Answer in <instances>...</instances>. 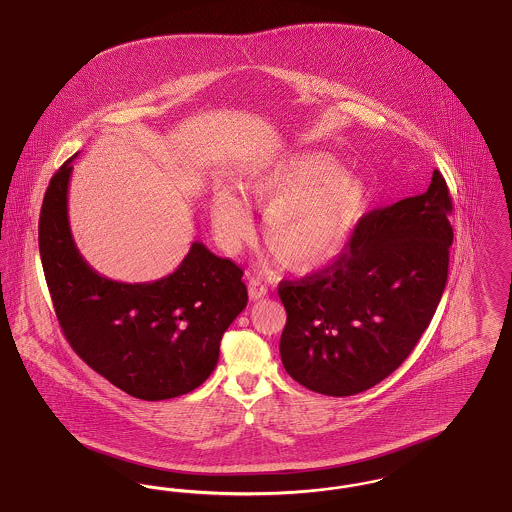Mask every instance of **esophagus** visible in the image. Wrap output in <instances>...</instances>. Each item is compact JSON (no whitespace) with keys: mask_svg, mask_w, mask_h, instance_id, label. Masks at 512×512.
Masks as SVG:
<instances>
[{"mask_svg":"<svg viewBox=\"0 0 512 512\" xmlns=\"http://www.w3.org/2000/svg\"><path fill=\"white\" fill-rule=\"evenodd\" d=\"M247 290H249V297L253 299V301H257V299H261V297H265L268 293V288L259 280V278H249V284H247Z\"/></svg>","mask_w":512,"mask_h":512,"instance_id":"1","label":"esophagus"}]
</instances>
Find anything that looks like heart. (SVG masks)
Instances as JSON below:
<instances>
[{
  "instance_id": "1",
  "label": "heart",
  "mask_w": 512,
  "mask_h": 512,
  "mask_svg": "<svg viewBox=\"0 0 512 512\" xmlns=\"http://www.w3.org/2000/svg\"><path fill=\"white\" fill-rule=\"evenodd\" d=\"M247 199L265 211L263 238L292 270L334 261L365 219L370 192L365 180L322 151H293L270 159L244 180ZM219 244L236 253L251 240L255 222L244 197L222 188L211 199Z\"/></svg>"
}]
</instances>
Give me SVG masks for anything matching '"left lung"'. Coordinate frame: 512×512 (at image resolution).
Instances as JSON below:
<instances>
[{
  "label": "left lung",
  "instance_id": "8db88e82",
  "mask_svg": "<svg viewBox=\"0 0 512 512\" xmlns=\"http://www.w3.org/2000/svg\"><path fill=\"white\" fill-rule=\"evenodd\" d=\"M449 190L434 171L424 194L365 215L340 257L278 295L286 372L307 390L345 397L388 378L414 349L447 282Z\"/></svg>",
  "mask_w": 512,
  "mask_h": 512
}]
</instances>
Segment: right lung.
<instances>
[{
	"label": "right lung",
	"mask_w": 512,
	"mask_h": 512,
	"mask_svg": "<svg viewBox=\"0 0 512 512\" xmlns=\"http://www.w3.org/2000/svg\"><path fill=\"white\" fill-rule=\"evenodd\" d=\"M73 155L49 180L38 245L59 326L76 355L144 401L199 388L219 363L222 334L247 305L244 270L194 242L172 274L124 284L98 274L69 226Z\"/></svg>",
	"instance_id": "obj_1"
}]
</instances>
